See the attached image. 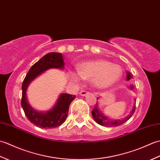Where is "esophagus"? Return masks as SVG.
<instances>
[{
    "label": "esophagus",
    "instance_id": "1",
    "mask_svg": "<svg viewBox=\"0 0 160 160\" xmlns=\"http://www.w3.org/2000/svg\"><path fill=\"white\" fill-rule=\"evenodd\" d=\"M79 93H80V95L81 96H85L86 95H87L88 93H89V91H87V90H84L83 89V90L81 91Z\"/></svg>",
    "mask_w": 160,
    "mask_h": 160
}]
</instances>
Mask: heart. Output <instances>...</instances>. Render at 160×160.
<instances>
[{
    "instance_id": "obj_1",
    "label": "heart",
    "mask_w": 160,
    "mask_h": 160,
    "mask_svg": "<svg viewBox=\"0 0 160 160\" xmlns=\"http://www.w3.org/2000/svg\"><path fill=\"white\" fill-rule=\"evenodd\" d=\"M122 76L121 67L108 61L98 60L82 64L79 71H72L71 78L75 82L82 78H92L95 86L103 88L115 83Z\"/></svg>"
}]
</instances>
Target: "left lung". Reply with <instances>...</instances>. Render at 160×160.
I'll use <instances>...</instances> for the list:
<instances>
[{"mask_svg": "<svg viewBox=\"0 0 160 160\" xmlns=\"http://www.w3.org/2000/svg\"><path fill=\"white\" fill-rule=\"evenodd\" d=\"M132 78V75L128 72L127 75V80H129ZM132 87H131V89H132ZM98 98H97L98 100ZM98 102L96 104V106L93 108V109L92 111V115L94 118V120H96V122H97L98 124H99L100 125L104 126V127H118V126L122 125V124H124V122H126L127 121H128L129 119L131 118V116L133 115L135 110V104H134L133 107H132L131 111L130 112L127 117L124 118L123 120H111L107 118V117L104 116L100 113V111H99V108H98Z\"/></svg>", "mask_w": 160, "mask_h": 160, "instance_id": "1", "label": "left lung"}]
</instances>
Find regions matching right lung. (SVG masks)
<instances>
[{
    "instance_id": "right-lung-1",
    "label": "right lung",
    "mask_w": 160,
    "mask_h": 160,
    "mask_svg": "<svg viewBox=\"0 0 160 160\" xmlns=\"http://www.w3.org/2000/svg\"><path fill=\"white\" fill-rule=\"evenodd\" d=\"M64 62L62 54L49 53L36 62L26 75L22 84L21 106L27 118L36 127L42 128H53L64 123L68 115L69 105L76 96L68 93L60 95L55 106L47 113L37 112L29 106L26 96V91L29 83L41 73L50 68H62Z\"/></svg>"
}]
</instances>
